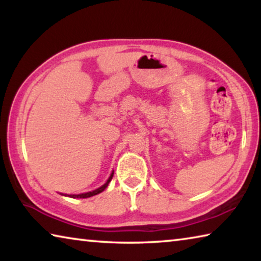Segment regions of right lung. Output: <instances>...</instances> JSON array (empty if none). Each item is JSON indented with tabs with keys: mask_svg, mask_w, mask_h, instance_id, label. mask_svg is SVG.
I'll use <instances>...</instances> for the list:
<instances>
[{
	"mask_svg": "<svg viewBox=\"0 0 261 261\" xmlns=\"http://www.w3.org/2000/svg\"><path fill=\"white\" fill-rule=\"evenodd\" d=\"M113 176H114V171H113L112 174H110L109 178L107 179V182H106V183L102 185V187L95 189V190H93V191H90V192H86V193H81V194H64V196H68V197H70V198H90V197H92V196H95V194L102 192L103 190L108 187V184H109L110 180H112Z\"/></svg>",
	"mask_w": 261,
	"mask_h": 261,
	"instance_id": "1",
	"label": "right lung"
}]
</instances>
